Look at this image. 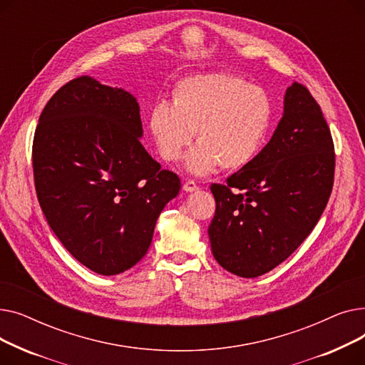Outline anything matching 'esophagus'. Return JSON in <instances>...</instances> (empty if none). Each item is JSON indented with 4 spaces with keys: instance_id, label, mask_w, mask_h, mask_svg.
Returning <instances> with one entry per match:
<instances>
[{
    "instance_id": "obj_1",
    "label": "esophagus",
    "mask_w": 365,
    "mask_h": 365,
    "mask_svg": "<svg viewBox=\"0 0 365 365\" xmlns=\"http://www.w3.org/2000/svg\"><path fill=\"white\" fill-rule=\"evenodd\" d=\"M183 189L186 190V192H195V190L200 189V186L194 180H186L183 183Z\"/></svg>"
}]
</instances>
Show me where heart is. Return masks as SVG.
Wrapping results in <instances>:
<instances>
[{
  "mask_svg": "<svg viewBox=\"0 0 365 365\" xmlns=\"http://www.w3.org/2000/svg\"><path fill=\"white\" fill-rule=\"evenodd\" d=\"M274 118L272 101L262 87L232 73L186 76L171 91V103L157 102L149 110L148 128L160 155L178 161L195 139L186 168L195 176L217 165L238 170L262 150Z\"/></svg>",
  "mask_w": 365,
  "mask_h": 365,
  "instance_id": "obj_1",
  "label": "heart"
}]
</instances>
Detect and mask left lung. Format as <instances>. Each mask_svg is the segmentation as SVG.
<instances>
[{
	"mask_svg": "<svg viewBox=\"0 0 365 365\" xmlns=\"http://www.w3.org/2000/svg\"><path fill=\"white\" fill-rule=\"evenodd\" d=\"M334 165L322 110L308 88L293 83L271 140L225 185L210 187L216 213L208 238L219 264L256 278L282 263L318 223L333 189Z\"/></svg>",
	"mask_w": 365,
	"mask_h": 365,
	"instance_id": "obj_1",
	"label": "left lung"
}]
</instances>
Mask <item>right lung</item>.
Wrapping results in <instances>:
<instances>
[{"instance_id": "1", "label": "right lung", "mask_w": 365, "mask_h": 365, "mask_svg": "<svg viewBox=\"0 0 365 365\" xmlns=\"http://www.w3.org/2000/svg\"><path fill=\"white\" fill-rule=\"evenodd\" d=\"M142 136L136 98L87 75L57 90L38 120V201L66 250L99 275L121 274L146 255L158 216L180 190Z\"/></svg>"}]
</instances>
